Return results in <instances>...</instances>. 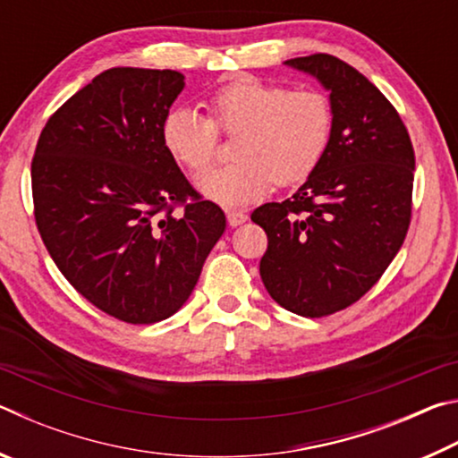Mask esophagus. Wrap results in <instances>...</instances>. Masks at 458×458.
Instances as JSON below:
<instances>
[{"label": "esophagus", "instance_id": "obj_1", "mask_svg": "<svg viewBox=\"0 0 458 458\" xmlns=\"http://www.w3.org/2000/svg\"><path fill=\"white\" fill-rule=\"evenodd\" d=\"M226 218H228L230 226L236 228V226H240V224H244L248 220V216L244 212H240V210H228Z\"/></svg>", "mask_w": 458, "mask_h": 458}]
</instances>
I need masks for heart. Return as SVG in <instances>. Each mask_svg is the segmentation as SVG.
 <instances>
[{
	"instance_id": "1",
	"label": "heart",
	"mask_w": 458,
	"mask_h": 458,
	"mask_svg": "<svg viewBox=\"0 0 458 458\" xmlns=\"http://www.w3.org/2000/svg\"><path fill=\"white\" fill-rule=\"evenodd\" d=\"M212 117L191 106L165 114L161 139L167 151L190 172L212 164L218 129L234 135L236 161L198 177L206 198L226 208L265 196L273 182L294 185L307 180L327 151L333 111L317 90H291L284 84L240 76L208 98Z\"/></svg>"
}]
</instances>
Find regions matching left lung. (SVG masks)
Masks as SVG:
<instances>
[{
  "label": "left lung",
  "mask_w": 458,
  "mask_h": 458,
  "mask_svg": "<svg viewBox=\"0 0 458 458\" xmlns=\"http://www.w3.org/2000/svg\"><path fill=\"white\" fill-rule=\"evenodd\" d=\"M284 64L329 90L333 131L297 193L250 218L268 236L260 259L268 294L313 319L361 299L398 254L412 214L414 149L396 108L347 62L311 54Z\"/></svg>",
  "instance_id": "1"
}]
</instances>
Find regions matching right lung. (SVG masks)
Listing matches in <instances>:
<instances>
[{
	"label": "right lung",
	"mask_w": 458,
	"mask_h": 458,
	"mask_svg": "<svg viewBox=\"0 0 458 458\" xmlns=\"http://www.w3.org/2000/svg\"><path fill=\"white\" fill-rule=\"evenodd\" d=\"M183 87L175 71L100 72L48 119L32 159L34 216L52 260L125 323L180 311L226 230L222 208L201 199L161 139Z\"/></svg>",
	"instance_id": "right-lung-1"
}]
</instances>
